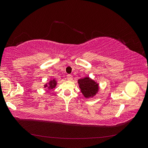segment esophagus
<instances>
[{
  "label": "esophagus",
  "instance_id": "obj_1",
  "mask_svg": "<svg viewBox=\"0 0 148 148\" xmlns=\"http://www.w3.org/2000/svg\"><path fill=\"white\" fill-rule=\"evenodd\" d=\"M72 78H73V77H72V75H71L69 74V75H66V78H67V79L71 80V79H72Z\"/></svg>",
  "mask_w": 148,
  "mask_h": 148
}]
</instances>
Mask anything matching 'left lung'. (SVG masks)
Segmentation results:
<instances>
[{
    "instance_id": "1",
    "label": "left lung",
    "mask_w": 148,
    "mask_h": 148,
    "mask_svg": "<svg viewBox=\"0 0 148 148\" xmlns=\"http://www.w3.org/2000/svg\"><path fill=\"white\" fill-rule=\"evenodd\" d=\"M79 87L85 97H90L95 96L98 91V84L89 77L78 79Z\"/></svg>"
}]
</instances>
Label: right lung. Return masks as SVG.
Wrapping results in <instances>:
<instances>
[{
    "label": "right lung",
    "instance_id": "obj_1",
    "mask_svg": "<svg viewBox=\"0 0 148 148\" xmlns=\"http://www.w3.org/2000/svg\"><path fill=\"white\" fill-rule=\"evenodd\" d=\"M56 84H57L56 81L55 79H53V80H51L50 82H49V86H47V84H46L45 86H44V87H45V88L47 87L49 89H53V88H55L56 86Z\"/></svg>",
    "mask_w": 148,
    "mask_h": 148
}]
</instances>
